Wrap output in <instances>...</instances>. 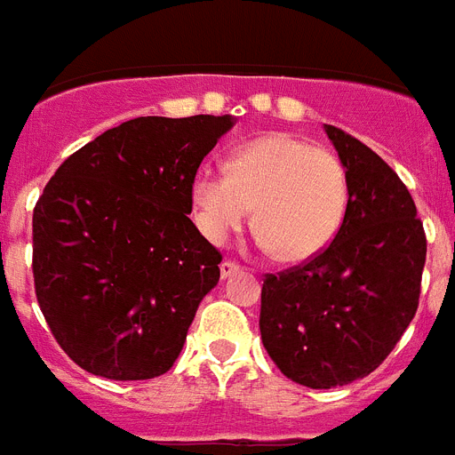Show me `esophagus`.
Masks as SVG:
<instances>
[{
    "instance_id": "obj_1",
    "label": "esophagus",
    "mask_w": 455,
    "mask_h": 455,
    "mask_svg": "<svg viewBox=\"0 0 455 455\" xmlns=\"http://www.w3.org/2000/svg\"><path fill=\"white\" fill-rule=\"evenodd\" d=\"M240 270V266L235 261H221L220 266V273H221V280H227L231 275H235Z\"/></svg>"
}]
</instances>
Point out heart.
<instances>
[{
    "instance_id": "1",
    "label": "heart",
    "mask_w": 455,
    "mask_h": 455,
    "mask_svg": "<svg viewBox=\"0 0 455 455\" xmlns=\"http://www.w3.org/2000/svg\"><path fill=\"white\" fill-rule=\"evenodd\" d=\"M347 196L338 155L291 133H266L240 145L227 171L201 169L192 182L198 228L210 243L224 245L257 205L261 245L284 263L307 261L333 243Z\"/></svg>"
}]
</instances>
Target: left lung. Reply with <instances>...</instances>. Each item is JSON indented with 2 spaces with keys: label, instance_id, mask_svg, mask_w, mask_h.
Returning a JSON list of instances; mask_svg holds the SVG:
<instances>
[{
  "label": "left lung",
  "instance_id": "1",
  "mask_svg": "<svg viewBox=\"0 0 455 455\" xmlns=\"http://www.w3.org/2000/svg\"><path fill=\"white\" fill-rule=\"evenodd\" d=\"M347 171V212L333 243L266 275L263 347L296 384L333 388L368 377L414 319L426 231L410 189L368 145L326 124Z\"/></svg>",
  "mask_w": 455,
  "mask_h": 455
}]
</instances>
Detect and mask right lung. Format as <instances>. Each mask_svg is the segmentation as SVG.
<instances>
[{
    "mask_svg": "<svg viewBox=\"0 0 455 455\" xmlns=\"http://www.w3.org/2000/svg\"><path fill=\"white\" fill-rule=\"evenodd\" d=\"M231 116L136 117L64 159L32 217L36 300L57 345L116 381L169 372L221 254L192 182Z\"/></svg>",
    "mask_w": 455,
    "mask_h": 455,
    "instance_id": "add662e5",
    "label": "right lung"
}]
</instances>
